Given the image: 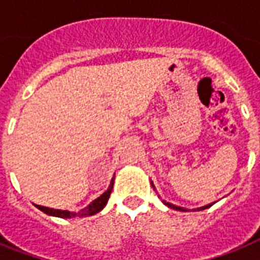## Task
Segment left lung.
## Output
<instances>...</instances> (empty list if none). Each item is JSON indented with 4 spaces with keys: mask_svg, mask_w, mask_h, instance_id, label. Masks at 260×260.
Listing matches in <instances>:
<instances>
[{
    "mask_svg": "<svg viewBox=\"0 0 260 260\" xmlns=\"http://www.w3.org/2000/svg\"><path fill=\"white\" fill-rule=\"evenodd\" d=\"M165 202V201H163ZM165 204H166L167 206H169V208H171V209H175V210H181V212H185V208H181V206H175V205H173V204H170V202H165ZM214 204V202H213ZM213 204H209V205H206V206H202V208H200V209L198 210H202V209H208V208H210V206L213 205Z\"/></svg>",
    "mask_w": 260,
    "mask_h": 260,
    "instance_id": "1",
    "label": "left lung"
}]
</instances>
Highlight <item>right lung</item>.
Instances as JSON below:
<instances>
[{
  "label": "right lung",
  "mask_w": 260,
  "mask_h": 260,
  "mask_svg": "<svg viewBox=\"0 0 260 260\" xmlns=\"http://www.w3.org/2000/svg\"><path fill=\"white\" fill-rule=\"evenodd\" d=\"M112 189H113V178H112V181H110V186L109 189L106 190L105 193L100 196L97 200H94L91 204H90L87 208L82 209L78 213H75V212H69V210H59V209H52V208H47V206H42V205H36L38 209H40L42 212H44L46 214H50V216H55V217H60V218H71V217H82V216H91V214L98 213L100 210L104 209V206L106 205V202L109 200L110 193H112Z\"/></svg>",
  "instance_id": "right-lung-1"
}]
</instances>
